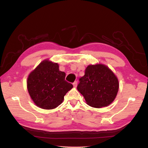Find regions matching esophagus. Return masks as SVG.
<instances>
[{
	"label": "esophagus",
	"mask_w": 148,
	"mask_h": 148,
	"mask_svg": "<svg viewBox=\"0 0 148 148\" xmlns=\"http://www.w3.org/2000/svg\"><path fill=\"white\" fill-rule=\"evenodd\" d=\"M73 86L75 87V88H76L77 86V82H75L73 83Z\"/></svg>",
	"instance_id": "1"
}]
</instances>
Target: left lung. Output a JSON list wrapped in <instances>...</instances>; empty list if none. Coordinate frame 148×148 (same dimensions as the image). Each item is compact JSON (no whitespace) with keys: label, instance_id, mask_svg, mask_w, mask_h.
I'll list each match as a JSON object with an SVG mask.
<instances>
[{"label":"left lung","instance_id":"8db88e82","mask_svg":"<svg viewBox=\"0 0 148 148\" xmlns=\"http://www.w3.org/2000/svg\"><path fill=\"white\" fill-rule=\"evenodd\" d=\"M79 81L78 91L84 96L88 105L96 108L110 104L119 91L117 77L105 65H88Z\"/></svg>","mask_w":148,"mask_h":148}]
</instances>
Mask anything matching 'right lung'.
Wrapping results in <instances>:
<instances>
[{
  "label": "right lung",
  "mask_w": 148,
  "mask_h": 148,
  "mask_svg": "<svg viewBox=\"0 0 148 148\" xmlns=\"http://www.w3.org/2000/svg\"><path fill=\"white\" fill-rule=\"evenodd\" d=\"M57 63L44 60L29 75L27 88L35 104L44 109H53L63 102L66 93L73 88L65 81V73Z\"/></svg>",
  "instance_id": "right-lung-1"
}]
</instances>
